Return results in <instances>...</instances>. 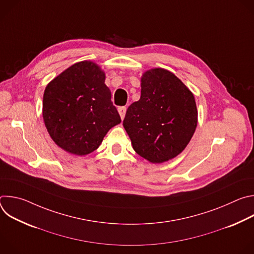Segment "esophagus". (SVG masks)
<instances>
[{"instance_id": "1", "label": "esophagus", "mask_w": 254, "mask_h": 254, "mask_svg": "<svg viewBox=\"0 0 254 254\" xmlns=\"http://www.w3.org/2000/svg\"><path fill=\"white\" fill-rule=\"evenodd\" d=\"M119 113H120V116H121L122 120H124V118L126 116V113H127V107L126 106L119 107Z\"/></svg>"}]
</instances>
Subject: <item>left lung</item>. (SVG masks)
Wrapping results in <instances>:
<instances>
[{"instance_id": "obj_1", "label": "left lung", "mask_w": 254, "mask_h": 254, "mask_svg": "<svg viewBox=\"0 0 254 254\" xmlns=\"http://www.w3.org/2000/svg\"><path fill=\"white\" fill-rule=\"evenodd\" d=\"M140 80V98L128 106L124 127L136 154L154 164L164 163L182 153L195 132V98L163 68L146 71Z\"/></svg>"}]
</instances>
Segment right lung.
Instances as JSON below:
<instances>
[{
	"label": "right lung",
	"instance_id": "obj_1",
	"mask_svg": "<svg viewBox=\"0 0 254 254\" xmlns=\"http://www.w3.org/2000/svg\"><path fill=\"white\" fill-rule=\"evenodd\" d=\"M105 73L92 61L73 64L55 77L43 95L45 127L58 147L76 156L95 151L122 120L105 83Z\"/></svg>",
	"mask_w": 254,
	"mask_h": 254
}]
</instances>
